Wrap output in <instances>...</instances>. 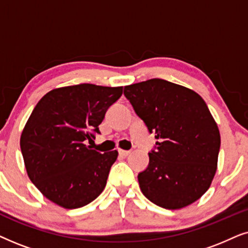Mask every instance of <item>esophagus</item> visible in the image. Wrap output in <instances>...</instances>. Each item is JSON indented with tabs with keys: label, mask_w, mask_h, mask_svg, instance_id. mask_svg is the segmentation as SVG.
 <instances>
[{
	"label": "esophagus",
	"mask_w": 248,
	"mask_h": 248,
	"mask_svg": "<svg viewBox=\"0 0 248 248\" xmlns=\"http://www.w3.org/2000/svg\"><path fill=\"white\" fill-rule=\"evenodd\" d=\"M118 152H120V155H123V157H127V155L131 154V151H127V150H122V149H120V150H118Z\"/></svg>",
	"instance_id": "1"
}]
</instances>
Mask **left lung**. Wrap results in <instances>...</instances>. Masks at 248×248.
Returning <instances> with one entry per match:
<instances>
[{"label":"left lung","instance_id":"left-lung-1","mask_svg":"<svg viewBox=\"0 0 248 248\" xmlns=\"http://www.w3.org/2000/svg\"><path fill=\"white\" fill-rule=\"evenodd\" d=\"M135 113L157 139L149 166L138 175L141 192L164 209L185 208L208 191L215 177L220 132L195 91L162 79L124 88Z\"/></svg>","mask_w":248,"mask_h":248}]
</instances>
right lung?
<instances>
[{"label":"right lung","mask_w":248,"mask_h":248,"mask_svg":"<svg viewBox=\"0 0 248 248\" xmlns=\"http://www.w3.org/2000/svg\"><path fill=\"white\" fill-rule=\"evenodd\" d=\"M122 93L123 87L81 83L50 90L33 108L20 147L28 177L49 201L78 209L104 191L118 152L99 154L86 140L100 133L98 126Z\"/></svg>","instance_id":"right-lung-1"}]
</instances>
